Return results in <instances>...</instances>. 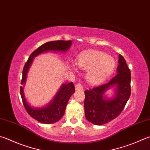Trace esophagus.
Returning a JSON list of instances; mask_svg holds the SVG:
<instances>
[{
    "mask_svg": "<svg viewBox=\"0 0 150 150\" xmlns=\"http://www.w3.org/2000/svg\"><path fill=\"white\" fill-rule=\"evenodd\" d=\"M75 90H80V91H83V85L80 83H78L77 84H75Z\"/></svg>",
    "mask_w": 150,
    "mask_h": 150,
    "instance_id": "34e87169",
    "label": "esophagus"
}]
</instances>
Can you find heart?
Returning a JSON list of instances; mask_svg holds the SVG:
<instances>
[{"label": "heart", "instance_id": "obj_1", "mask_svg": "<svg viewBox=\"0 0 150 150\" xmlns=\"http://www.w3.org/2000/svg\"><path fill=\"white\" fill-rule=\"evenodd\" d=\"M76 64L81 69L88 71L87 81L98 84L105 80L113 72L116 62L112 56L102 51L89 50L77 56Z\"/></svg>", "mask_w": 150, "mask_h": 150}]
</instances>
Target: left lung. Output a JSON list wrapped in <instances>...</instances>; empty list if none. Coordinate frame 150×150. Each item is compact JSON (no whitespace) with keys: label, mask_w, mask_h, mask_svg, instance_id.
Wrapping results in <instances>:
<instances>
[{"label":"left lung","mask_w":150,"mask_h":150,"mask_svg":"<svg viewBox=\"0 0 150 150\" xmlns=\"http://www.w3.org/2000/svg\"><path fill=\"white\" fill-rule=\"evenodd\" d=\"M130 80L129 68L123 57L119 54L115 77L107 83L84 91V108L87 120L94 125H102L119 115L130 96ZM113 87L115 88V95L108 99L105 93Z\"/></svg>","instance_id":"left-lung-1"}]
</instances>
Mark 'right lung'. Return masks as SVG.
Masks as SVG:
<instances>
[{
  "label": "right lung",
  "instance_id": "right-lung-1",
  "mask_svg": "<svg viewBox=\"0 0 150 150\" xmlns=\"http://www.w3.org/2000/svg\"><path fill=\"white\" fill-rule=\"evenodd\" d=\"M71 44V40H55L46 42L35 50L30 55L28 62L24 66L21 84L25 85L27 73H28L30 66H31L33 58L35 57L47 52H65L69 50ZM75 91V86L73 82L64 83L59 88L56 96L47 105L42 108H35L29 105L24 95L23 88L22 86L20 87L21 99L27 112L35 120L45 124H52L60 120L64 115L67 103Z\"/></svg>",
  "mask_w": 150,
  "mask_h": 150
}]
</instances>
